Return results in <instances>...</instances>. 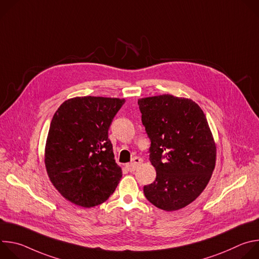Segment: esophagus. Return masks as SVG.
Segmentation results:
<instances>
[{"mask_svg": "<svg viewBox=\"0 0 259 259\" xmlns=\"http://www.w3.org/2000/svg\"><path fill=\"white\" fill-rule=\"evenodd\" d=\"M141 162H142V160H141L140 158L134 157L133 160H132V162H131L130 164L126 165V167H127V169H128L130 172H133V171H135V170L137 169V167L141 164Z\"/></svg>", "mask_w": 259, "mask_h": 259, "instance_id": "esophagus-1", "label": "esophagus"}]
</instances>
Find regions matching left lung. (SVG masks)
Segmentation results:
<instances>
[{"mask_svg":"<svg viewBox=\"0 0 259 259\" xmlns=\"http://www.w3.org/2000/svg\"><path fill=\"white\" fill-rule=\"evenodd\" d=\"M141 122L151 140L156 180L143 187L145 198L165 211L195 201L215 167L216 146L201 107L169 94L138 99Z\"/></svg>","mask_w":259,"mask_h":259,"instance_id":"obj_1","label":"left lung"}]
</instances>
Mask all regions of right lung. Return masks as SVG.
<instances>
[{"instance_id": "right-lung-1", "label": "right lung", "mask_w": 259, "mask_h": 259, "mask_svg": "<svg viewBox=\"0 0 259 259\" xmlns=\"http://www.w3.org/2000/svg\"><path fill=\"white\" fill-rule=\"evenodd\" d=\"M125 99L84 96L64 101L50 124L45 165L55 189L91 208L105 202L122 178L108 129Z\"/></svg>"}]
</instances>
